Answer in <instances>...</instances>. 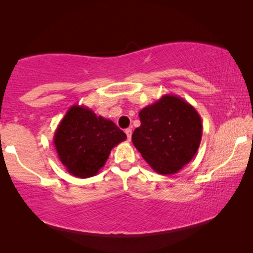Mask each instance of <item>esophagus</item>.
<instances>
[{"label":"esophagus","mask_w":253,"mask_h":253,"mask_svg":"<svg viewBox=\"0 0 253 253\" xmlns=\"http://www.w3.org/2000/svg\"><path fill=\"white\" fill-rule=\"evenodd\" d=\"M126 138H127V140H131V136H132V130L131 129H126Z\"/></svg>","instance_id":"1"}]
</instances>
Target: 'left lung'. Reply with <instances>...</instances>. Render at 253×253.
<instances>
[{
  "label": "left lung",
  "mask_w": 253,
  "mask_h": 253,
  "mask_svg": "<svg viewBox=\"0 0 253 253\" xmlns=\"http://www.w3.org/2000/svg\"><path fill=\"white\" fill-rule=\"evenodd\" d=\"M139 119L132 143L154 171L176 174L192 160L202 140L203 123L188 101L174 94L162 95L140 110Z\"/></svg>",
  "instance_id": "8db88e82"
}]
</instances>
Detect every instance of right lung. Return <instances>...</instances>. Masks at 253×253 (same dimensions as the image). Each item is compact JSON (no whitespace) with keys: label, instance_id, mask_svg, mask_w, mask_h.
<instances>
[{"label":"right lung","instance_id":"add662e5","mask_svg":"<svg viewBox=\"0 0 253 253\" xmlns=\"http://www.w3.org/2000/svg\"><path fill=\"white\" fill-rule=\"evenodd\" d=\"M126 139L113 121L79 105L69 108L54 133L58 159L69 174L79 178L98 174L110 151Z\"/></svg>","mask_w":253,"mask_h":253}]
</instances>
